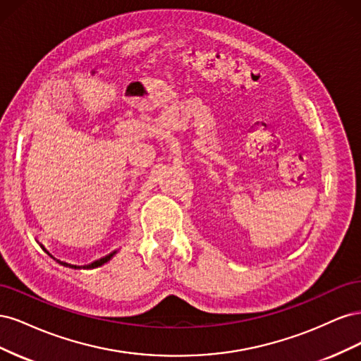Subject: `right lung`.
Segmentation results:
<instances>
[{"label":"right lung","mask_w":361,"mask_h":361,"mask_svg":"<svg viewBox=\"0 0 361 361\" xmlns=\"http://www.w3.org/2000/svg\"><path fill=\"white\" fill-rule=\"evenodd\" d=\"M49 255V253H48ZM116 255V251H113V253H110V255H106L105 257H101V259H97V260H94V262H92V264H89V265H84V267H76V265H71V264H66V262H61V260H57L60 265H64V267H69V268H75V269H80V268H96V267H101V265H104V264H106L108 260H110L113 256ZM51 256V255H49ZM52 257V256H51Z\"/></svg>","instance_id":"add662e5"}]
</instances>
